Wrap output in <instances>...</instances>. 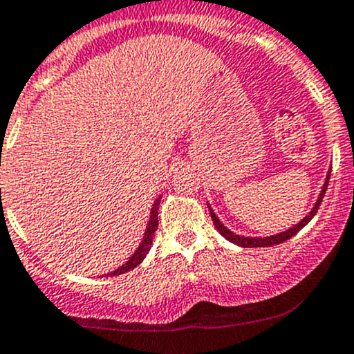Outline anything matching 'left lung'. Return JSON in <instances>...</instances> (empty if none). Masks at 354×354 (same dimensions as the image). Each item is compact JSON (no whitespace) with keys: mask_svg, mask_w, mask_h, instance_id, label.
<instances>
[{"mask_svg":"<svg viewBox=\"0 0 354 354\" xmlns=\"http://www.w3.org/2000/svg\"><path fill=\"white\" fill-rule=\"evenodd\" d=\"M330 171H332V170H328V175H326V179H325V184H323L322 191H319V196H318V200H316V203H315V207H313V210L309 212V214L306 215V217L302 218V221L299 222V224H295L294 227H290V230L283 231V233H280V234H272V236H266V238L240 236V234H234L233 231L227 230V227H225V225L222 224L221 221H218L217 215L214 214V210H212V208L208 207V210H210V215H212V221H214V224H215V227H217V231H218V233L222 234V236L225 238V240H230L231 243L240 245V247H247V248H252V247H272V245L283 243V241L290 240V238L294 236V234H297L299 231H301L302 227H304V225L308 224V222L311 221L313 217H315V214H316V212H318L319 205H322L323 196H325L326 186H328V179H330Z\"/></svg>","mask_w":354,"mask_h":354,"instance_id":"1","label":"left lung"}]
</instances>
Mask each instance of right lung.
I'll use <instances>...</instances> for the list:
<instances>
[{
	"instance_id": "add662e5",
	"label": "right lung",
	"mask_w": 354,
	"mask_h": 354,
	"mask_svg": "<svg viewBox=\"0 0 354 354\" xmlns=\"http://www.w3.org/2000/svg\"><path fill=\"white\" fill-rule=\"evenodd\" d=\"M160 201H161V196L156 198V201H154L153 208H151V217H149V222H147V227H146V233H144V238L142 241H140L139 248H137L136 252H133L132 257L129 259V261L124 262L121 268L114 269L113 272H109L111 276H118V274H123V272L130 271V269L137 268V266L140 264V262L146 259V255L149 254V248L151 245H153V234L154 231L158 230V207H160Z\"/></svg>"
}]
</instances>
